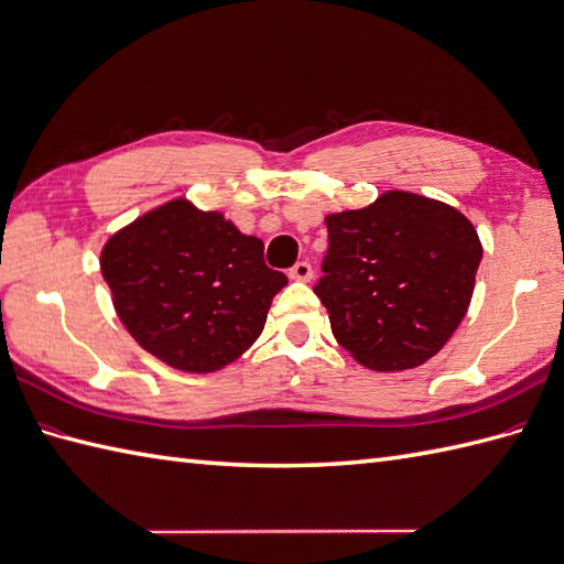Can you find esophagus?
Returning <instances> with one entry per match:
<instances>
[{
	"label": "esophagus",
	"instance_id": "34e87169",
	"mask_svg": "<svg viewBox=\"0 0 564 564\" xmlns=\"http://www.w3.org/2000/svg\"><path fill=\"white\" fill-rule=\"evenodd\" d=\"M288 276H291L293 281H310L312 279V264H310V261H297Z\"/></svg>",
	"mask_w": 564,
	"mask_h": 564
}]
</instances>
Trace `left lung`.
Masks as SVG:
<instances>
[{"label":"left lung","instance_id":"obj_1","mask_svg":"<svg viewBox=\"0 0 564 564\" xmlns=\"http://www.w3.org/2000/svg\"><path fill=\"white\" fill-rule=\"evenodd\" d=\"M326 230L314 293L336 341L382 372L435 356L474 295L482 247L470 220L442 202L387 192L368 208L329 216Z\"/></svg>","mask_w":564,"mask_h":564}]
</instances>
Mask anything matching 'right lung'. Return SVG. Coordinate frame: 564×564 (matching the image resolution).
Listing matches in <instances>:
<instances>
[{
  "label": "right lung",
  "mask_w": 564,
  "mask_h": 564,
  "mask_svg": "<svg viewBox=\"0 0 564 564\" xmlns=\"http://www.w3.org/2000/svg\"><path fill=\"white\" fill-rule=\"evenodd\" d=\"M100 271L137 344L185 372H212L240 358L288 283L267 267L264 242L185 199L112 235Z\"/></svg>",
  "instance_id": "1"
}]
</instances>
